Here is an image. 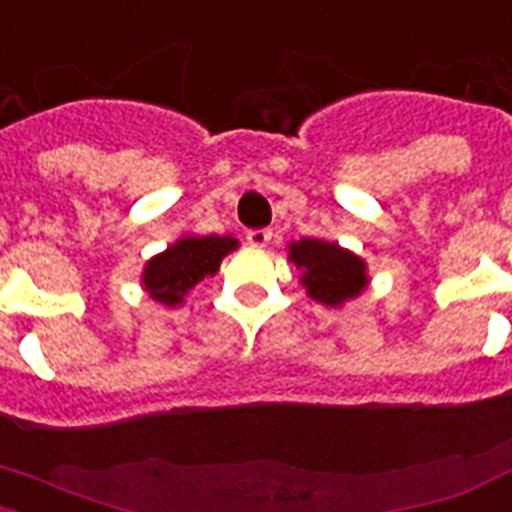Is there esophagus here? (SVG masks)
Returning <instances> with one entry per match:
<instances>
[{"label": "esophagus", "mask_w": 512, "mask_h": 512, "mask_svg": "<svg viewBox=\"0 0 512 512\" xmlns=\"http://www.w3.org/2000/svg\"><path fill=\"white\" fill-rule=\"evenodd\" d=\"M270 236H273V231H270V228H255V231H247V244L255 249H263V247H268Z\"/></svg>", "instance_id": "1"}]
</instances>
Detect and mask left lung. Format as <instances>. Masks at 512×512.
Returning <instances> with one entry per match:
<instances>
[{
    "mask_svg": "<svg viewBox=\"0 0 512 512\" xmlns=\"http://www.w3.org/2000/svg\"><path fill=\"white\" fill-rule=\"evenodd\" d=\"M289 263L297 265L299 284L318 305L342 307L368 289V263L352 249L328 239L289 242Z\"/></svg>",
    "mask_w": 512,
    "mask_h": 512,
    "instance_id": "left-lung-1",
    "label": "left lung"
}]
</instances>
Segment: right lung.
<instances>
[{
	"mask_svg": "<svg viewBox=\"0 0 512 512\" xmlns=\"http://www.w3.org/2000/svg\"><path fill=\"white\" fill-rule=\"evenodd\" d=\"M234 249H239L234 236L184 234L144 263L141 289L165 307L184 305L191 289L215 276L223 257Z\"/></svg>",
	"mask_w": 512,
	"mask_h": 512,
	"instance_id": "add662e5",
	"label": "right lung"
}]
</instances>
